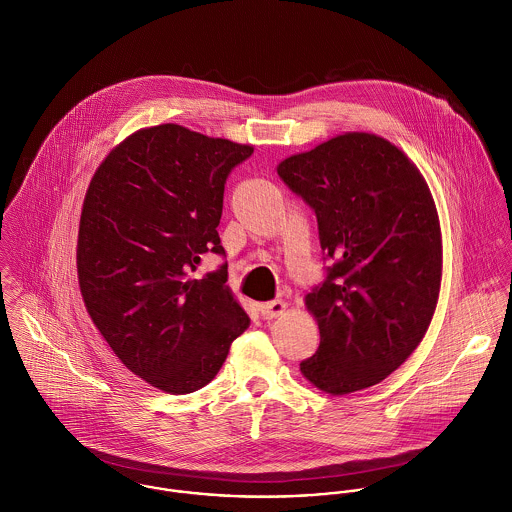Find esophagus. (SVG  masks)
<instances>
[{
	"label": "esophagus",
	"instance_id": "34e87169",
	"mask_svg": "<svg viewBox=\"0 0 512 512\" xmlns=\"http://www.w3.org/2000/svg\"><path fill=\"white\" fill-rule=\"evenodd\" d=\"M284 311H286V301H282V299L268 301V303L260 305V313L264 319H276V317L284 315Z\"/></svg>",
	"mask_w": 512,
	"mask_h": 512
}]
</instances>
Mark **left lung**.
<instances>
[{"instance_id": "obj_1", "label": "left lung", "mask_w": 512, "mask_h": 512, "mask_svg": "<svg viewBox=\"0 0 512 512\" xmlns=\"http://www.w3.org/2000/svg\"><path fill=\"white\" fill-rule=\"evenodd\" d=\"M317 217L333 266L305 295L319 349L299 365L321 392L378 384L422 343L441 286V228L426 179L388 140L347 132L278 165Z\"/></svg>"}]
</instances>
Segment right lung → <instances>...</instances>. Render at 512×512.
<instances>
[{"label":"right lung","instance_id":"right-lung-1","mask_svg":"<svg viewBox=\"0 0 512 512\" xmlns=\"http://www.w3.org/2000/svg\"><path fill=\"white\" fill-rule=\"evenodd\" d=\"M252 151L161 124L114 147L86 189L76 244L86 311L126 368L163 392L209 384L250 325L226 264L201 280L191 272L201 254L224 256V183Z\"/></svg>","mask_w":512,"mask_h":512}]
</instances>
